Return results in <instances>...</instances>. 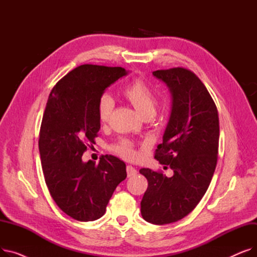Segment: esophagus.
<instances>
[{
	"mask_svg": "<svg viewBox=\"0 0 257 257\" xmlns=\"http://www.w3.org/2000/svg\"><path fill=\"white\" fill-rule=\"evenodd\" d=\"M138 174V171L134 169L132 166H127V175L128 177H133Z\"/></svg>",
	"mask_w": 257,
	"mask_h": 257,
	"instance_id": "obj_1",
	"label": "esophagus"
}]
</instances>
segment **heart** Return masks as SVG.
Here are the masks:
<instances>
[{
  "label": "heart",
  "mask_w": 257,
  "mask_h": 257,
  "mask_svg": "<svg viewBox=\"0 0 257 257\" xmlns=\"http://www.w3.org/2000/svg\"><path fill=\"white\" fill-rule=\"evenodd\" d=\"M125 97L133 105L138 112L144 117H152L156 112L157 99L153 89L144 80H134L124 90ZM114 107V101L110 94L105 93L98 102V117L101 123H106L109 119ZM115 152L125 158H133L136 151L133 150L128 141H121L114 147Z\"/></svg>",
  "instance_id": "heart-1"
}]
</instances>
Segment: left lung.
I'll return each mask as SVG.
<instances>
[{"label":"left lung","instance_id":"obj_1","mask_svg":"<svg viewBox=\"0 0 257 257\" xmlns=\"http://www.w3.org/2000/svg\"><path fill=\"white\" fill-rule=\"evenodd\" d=\"M166 83L171 112L155 159L173 176L141 169L148 188L141 202L143 218L155 225L177 222L205 195L217 166L219 115L205 85L183 67L153 72Z\"/></svg>","mask_w":257,"mask_h":257}]
</instances>
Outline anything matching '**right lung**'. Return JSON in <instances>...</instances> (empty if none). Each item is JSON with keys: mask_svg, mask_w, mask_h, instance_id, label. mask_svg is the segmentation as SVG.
Returning a JSON list of instances; mask_svg holds the SVG:
<instances>
[{"mask_svg": "<svg viewBox=\"0 0 257 257\" xmlns=\"http://www.w3.org/2000/svg\"><path fill=\"white\" fill-rule=\"evenodd\" d=\"M123 67L83 64L53 87L39 133V153L49 192L71 218L88 222L104 215L116 186L126 179V164L103 156L96 166L82 160L101 124L98 102L105 90L128 75Z\"/></svg>", "mask_w": 257, "mask_h": 257, "instance_id": "right-lung-1", "label": "right lung"}]
</instances>
